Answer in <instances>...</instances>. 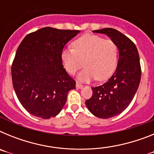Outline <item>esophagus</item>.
Listing matches in <instances>:
<instances>
[{
    "mask_svg": "<svg viewBox=\"0 0 154 154\" xmlns=\"http://www.w3.org/2000/svg\"><path fill=\"white\" fill-rule=\"evenodd\" d=\"M75 86H76V88H77V89H82V87H83V85H81V84L79 83V82H76Z\"/></svg>",
    "mask_w": 154,
    "mask_h": 154,
    "instance_id": "esophagus-1",
    "label": "esophagus"
}]
</instances>
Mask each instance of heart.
<instances>
[{"label": "heart", "mask_w": 154, "mask_h": 154, "mask_svg": "<svg viewBox=\"0 0 154 154\" xmlns=\"http://www.w3.org/2000/svg\"><path fill=\"white\" fill-rule=\"evenodd\" d=\"M73 48H65L62 61L68 72L73 75L85 65L78 75L82 82L104 81L115 72L118 62V48L114 42L95 35H85L73 42Z\"/></svg>", "instance_id": "obj_1"}]
</instances>
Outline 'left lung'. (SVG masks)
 <instances>
[{
  "mask_svg": "<svg viewBox=\"0 0 154 154\" xmlns=\"http://www.w3.org/2000/svg\"><path fill=\"white\" fill-rule=\"evenodd\" d=\"M93 32L106 35L119 50L115 72L106 83L92 87V97L85 101L91 113L108 119L126 109L135 96L141 78L140 56L134 43L117 30L103 28Z\"/></svg>",
  "mask_w": 154,
  "mask_h": 154,
  "instance_id": "8db88e82",
  "label": "left lung"
}]
</instances>
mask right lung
Here are the masks:
<instances>
[{"instance_id": "obj_1", "label": "right lung", "mask_w": 154, "mask_h": 154, "mask_svg": "<svg viewBox=\"0 0 154 154\" xmlns=\"http://www.w3.org/2000/svg\"><path fill=\"white\" fill-rule=\"evenodd\" d=\"M77 30L46 27L26 35L11 67L12 82L19 102L31 115L50 119L61 112L75 82L62 65V52Z\"/></svg>"}]
</instances>
